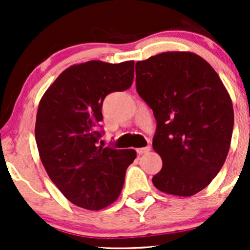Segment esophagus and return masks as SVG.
<instances>
[{"label": "esophagus", "mask_w": 250, "mask_h": 250, "mask_svg": "<svg viewBox=\"0 0 250 250\" xmlns=\"http://www.w3.org/2000/svg\"><path fill=\"white\" fill-rule=\"evenodd\" d=\"M136 151H137V154H147V153H149V151H150V147H149V146H147V147H143V148H139V149H136Z\"/></svg>", "instance_id": "1"}]
</instances>
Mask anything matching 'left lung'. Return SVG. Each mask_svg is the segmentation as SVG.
<instances>
[{"instance_id":"8db88e82","label":"left lung","mask_w":250,"mask_h":250,"mask_svg":"<svg viewBox=\"0 0 250 250\" xmlns=\"http://www.w3.org/2000/svg\"><path fill=\"white\" fill-rule=\"evenodd\" d=\"M136 90L153 110V148L162 169L153 183L163 193L191 196L225 163L234 127L230 96L216 71L188 51H167L136 62Z\"/></svg>"}]
</instances>
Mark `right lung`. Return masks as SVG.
Listing matches in <instances>:
<instances>
[{
	"instance_id": "1",
	"label": "right lung",
	"mask_w": 250,
	"mask_h": 250,
	"mask_svg": "<svg viewBox=\"0 0 250 250\" xmlns=\"http://www.w3.org/2000/svg\"><path fill=\"white\" fill-rule=\"evenodd\" d=\"M134 61H88L65 69L37 109L35 139L45 171L79 207L100 210L119 197L134 149L99 145L103 100L131 87Z\"/></svg>"
}]
</instances>
